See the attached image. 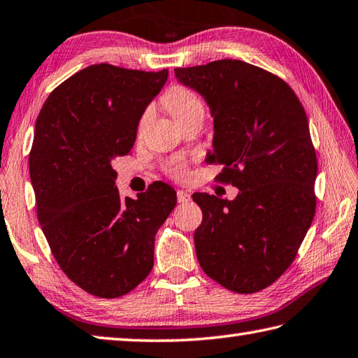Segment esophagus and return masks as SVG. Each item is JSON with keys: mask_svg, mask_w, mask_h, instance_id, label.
I'll use <instances>...</instances> for the list:
<instances>
[{"mask_svg": "<svg viewBox=\"0 0 358 358\" xmlns=\"http://www.w3.org/2000/svg\"><path fill=\"white\" fill-rule=\"evenodd\" d=\"M190 193H187L184 190H178V201L180 202V204H185V202L190 201Z\"/></svg>", "mask_w": 358, "mask_h": 358, "instance_id": "obj_1", "label": "esophagus"}]
</instances>
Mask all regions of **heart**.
I'll list each match as a JSON object with an SVG mask.
<instances>
[{
  "label": "heart",
  "mask_w": 358,
  "mask_h": 358,
  "mask_svg": "<svg viewBox=\"0 0 358 358\" xmlns=\"http://www.w3.org/2000/svg\"><path fill=\"white\" fill-rule=\"evenodd\" d=\"M164 103L166 106L168 112H170L171 115L179 121V123L185 121L187 118H190L192 115H194V113L204 112V106H202V101L198 98L196 93L182 85H176L168 90ZM148 117H150V110H146L143 113V117H141L140 129L145 126ZM173 174L178 178H184L185 170L182 166H178L173 170Z\"/></svg>",
  "instance_id": "b5f03b06"
}]
</instances>
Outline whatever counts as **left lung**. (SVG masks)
I'll list each match as a JSON object with an SVG mask.
<instances>
[{"label": "left lung", "instance_id": "1", "mask_svg": "<svg viewBox=\"0 0 358 358\" xmlns=\"http://www.w3.org/2000/svg\"><path fill=\"white\" fill-rule=\"evenodd\" d=\"M213 117L208 164L234 201L194 193L202 222L194 249L208 278L235 293L260 292L292 265L316 208L318 173L304 107L285 80L243 60L174 70Z\"/></svg>", "mask_w": 358, "mask_h": 358}]
</instances>
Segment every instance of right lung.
I'll return each instance as SVG.
<instances>
[{"label":"right lung","instance_id":"add662e5","mask_svg":"<svg viewBox=\"0 0 358 358\" xmlns=\"http://www.w3.org/2000/svg\"><path fill=\"white\" fill-rule=\"evenodd\" d=\"M166 79L168 70L90 65L51 92L36 121L29 174L38 222L62 271L98 298L145 280L156 234L178 202L165 182L121 199L113 170Z\"/></svg>","mask_w":358,"mask_h":358}]
</instances>
